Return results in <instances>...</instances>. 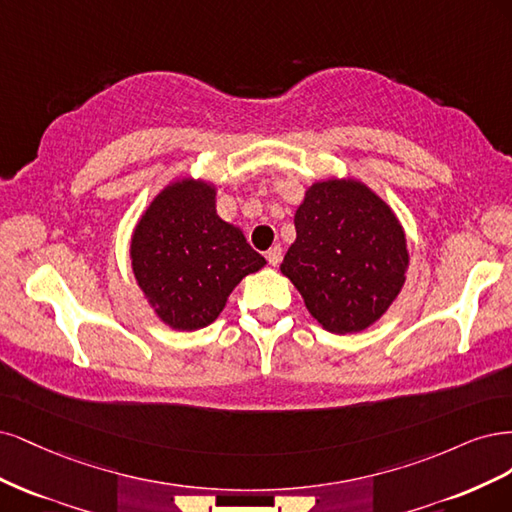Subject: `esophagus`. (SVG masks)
I'll use <instances>...</instances> for the list:
<instances>
[{
	"label": "esophagus",
	"mask_w": 512,
	"mask_h": 512,
	"mask_svg": "<svg viewBox=\"0 0 512 512\" xmlns=\"http://www.w3.org/2000/svg\"><path fill=\"white\" fill-rule=\"evenodd\" d=\"M266 259H268V263H270V266H278V263H280V259H283V249H280V246L276 244V246H272V249H268L266 251Z\"/></svg>",
	"instance_id": "34e87169"
}]
</instances>
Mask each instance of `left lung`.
<instances>
[{
    "mask_svg": "<svg viewBox=\"0 0 512 512\" xmlns=\"http://www.w3.org/2000/svg\"><path fill=\"white\" fill-rule=\"evenodd\" d=\"M295 234L280 272L327 332H361L398 298L406 238L391 208L366 185H312L295 212Z\"/></svg>",
    "mask_w": 512,
    "mask_h": 512,
    "instance_id": "left-lung-1",
    "label": "left lung"
}]
</instances>
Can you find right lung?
I'll return each instance as SVG.
<instances>
[{"label":"right lung","instance_id":"1","mask_svg":"<svg viewBox=\"0 0 512 512\" xmlns=\"http://www.w3.org/2000/svg\"><path fill=\"white\" fill-rule=\"evenodd\" d=\"M263 263L240 229L219 219L214 189L189 178L155 197L131 238L140 289L161 321L185 332L217 319L227 295Z\"/></svg>","mask_w":512,"mask_h":512}]
</instances>
